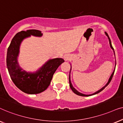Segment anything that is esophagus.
<instances>
[{"label":"esophagus","mask_w":123,"mask_h":123,"mask_svg":"<svg viewBox=\"0 0 123 123\" xmlns=\"http://www.w3.org/2000/svg\"><path fill=\"white\" fill-rule=\"evenodd\" d=\"M64 59L65 60H68V57H67V56H66V55H65V56H64Z\"/></svg>","instance_id":"1"}]
</instances>
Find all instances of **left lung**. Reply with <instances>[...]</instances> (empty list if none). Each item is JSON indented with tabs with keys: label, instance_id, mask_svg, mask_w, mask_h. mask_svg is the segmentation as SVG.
Returning <instances> with one entry per match:
<instances>
[{
	"label": "left lung",
	"instance_id": "left-lung-1",
	"mask_svg": "<svg viewBox=\"0 0 123 123\" xmlns=\"http://www.w3.org/2000/svg\"><path fill=\"white\" fill-rule=\"evenodd\" d=\"M105 34H106V35L107 36L108 38H109V42H110V47H111V48H112L113 50H114V48H113L112 46V45H111V40H110V37H109V35H108V34H107V32H105ZM114 53H115V52H114ZM115 66H116V65H115ZM70 71H71V68H70ZM114 72H115V70H114V72H113V73H112V75H111L110 78L109 80V81H108V83H107V84H106V86H104V87H103V88H102V89H101L100 90H99V91H97V92H96V93H93V94H89V95L84 94H82V93H79V92L78 91H77L75 89V88L73 87V86H72V84H71V80H70V75H69V83H70V88H71V89L72 91H73V92L74 93H75V94H77V95H79V96H84V97H87V96H92V95H94V94H97V93H98L100 92H101V91H103V90H104V89H105V88L106 87V86H108V85L109 84V83H110V81H111V80H112V78L113 76H114Z\"/></svg>",
	"mask_w": 123,
	"mask_h": 123
}]
</instances>
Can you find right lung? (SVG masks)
<instances>
[{
  "instance_id": "obj_1",
  "label": "right lung",
  "mask_w": 123,
  "mask_h": 123,
  "mask_svg": "<svg viewBox=\"0 0 123 123\" xmlns=\"http://www.w3.org/2000/svg\"><path fill=\"white\" fill-rule=\"evenodd\" d=\"M42 34L40 31L34 29L21 31L16 34L8 48L6 66L9 75L15 86L27 94H38L46 90L57 68L65 61L62 58L52 59L35 73H27L19 68L17 58L21 42L30 35L41 37Z\"/></svg>"
}]
</instances>
